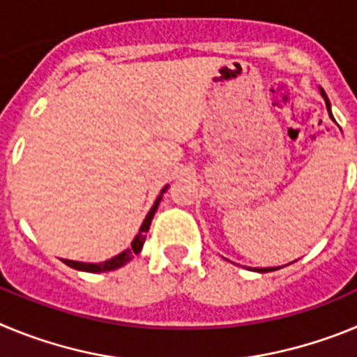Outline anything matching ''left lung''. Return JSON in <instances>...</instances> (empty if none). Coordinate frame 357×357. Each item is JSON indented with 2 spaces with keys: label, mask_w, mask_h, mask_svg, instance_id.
Instances as JSON below:
<instances>
[{
  "label": "left lung",
  "mask_w": 357,
  "mask_h": 357,
  "mask_svg": "<svg viewBox=\"0 0 357 357\" xmlns=\"http://www.w3.org/2000/svg\"><path fill=\"white\" fill-rule=\"evenodd\" d=\"M320 94H321V96H324V100H326V105H327V110H329V116H331V119H334V118H333V112H331V102H329V98H327L326 91H324V89H320ZM293 263H295V261H293ZM254 270H255V272L266 273V272H273V270H277V268H254Z\"/></svg>",
  "instance_id": "left-lung-1"
}]
</instances>
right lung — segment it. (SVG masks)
Instances as JSON below:
<instances>
[{
	"label": "right lung",
	"instance_id": "1",
	"mask_svg": "<svg viewBox=\"0 0 357 357\" xmlns=\"http://www.w3.org/2000/svg\"><path fill=\"white\" fill-rule=\"evenodd\" d=\"M166 189H168V185H164L162 191H160V195L157 197L155 204L151 206L150 213L146 214V218H144L143 225H141L139 232H137V236L134 238V241H132V247L127 248V250H123L121 254H118L116 257H112V259L109 261H103V263H80V261H69V259H64V263L68 264V266L75 268V270H80V272H89V273H100V272H112V270H118V268H121L123 264H127L128 261L134 257L135 254H139L141 248H143L144 241H146V232L148 229H150V223L151 220H153V214H155L157 207H159L160 200H162V195L166 193Z\"/></svg>",
	"mask_w": 357,
	"mask_h": 357
}]
</instances>
